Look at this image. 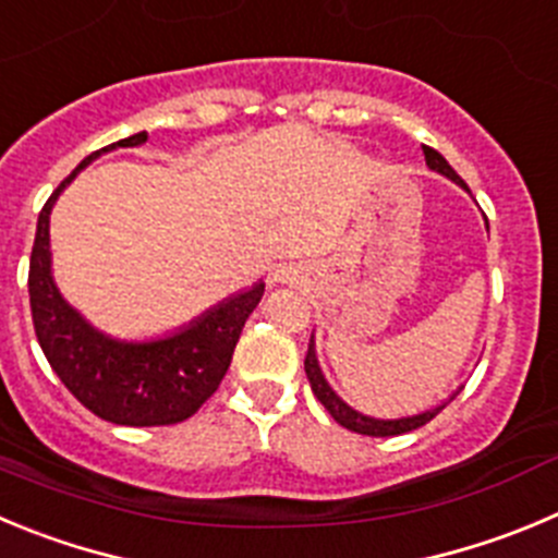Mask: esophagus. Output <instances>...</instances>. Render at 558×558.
Wrapping results in <instances>:
<instances>
[{"label": "esophagus", "instance_id": "1", "mask_svg": "<svg viewBox=\"0 0 558 558\" xmlns=\"http://www.w3.org/2000/svg\"><path fill=\"white\" fill-rule=\"evenodd\" d=\"M275 278H278V280H291V278H289V272H286V269H280V272L275 275Z\"/></svg>", "mask_w": 558, "mask_h": 558}]
</instances>
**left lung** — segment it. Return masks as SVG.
<instances>
[{
	"mask_svg": "<svg viewBox=\"0 0 558 558\" xmlns=\"http://www.w3.org/2000/svg\"><path fill=\"white\" fill-rule=\"evenodd\" d=\"M424 159H426V165H429L432 170H437V173H444L446 179H451V181H457V184L465 186V181H462L460 175H457V170L451 168L449 161H446L444 156L437 154L435 148H429V145H424ZM305 374H308V383H311V388H314V397L319 399L322 404H325V410L332 415V418L338 421V424L347 426V429H350V432H357V435H372V437H393V435H404V432L418 429V426L429 424V421L435 418V415L440 413V410H444L446 404H449L451 399L457 397V393H454V397H451L446 404H440V408L426 410V413H418V415H408V418H397V421L368 418V415L355 413V410H352L350 404H343L341 399H338L336 393H332V388H330V385H327V379L322 377L319 363H316L314 338H311L308 355H305Z\"/></svg>",
	"mask_w": 558,
	"mask_h": 558,
	"instance_id": "left-lung-1",
	"label": "left lung"
}]
</instances>
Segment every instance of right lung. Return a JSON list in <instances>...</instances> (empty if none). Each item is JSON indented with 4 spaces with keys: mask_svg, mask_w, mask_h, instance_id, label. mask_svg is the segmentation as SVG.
<instances>
[{
    "mask_svg": "<svg viewBox=\"0 0 558 558\" xmlns=\"http://www.w3.org/2000/svg\"><path fill=\"white\" fill-rule=\"evenodd\" d=\"M145 140L148 134L140 132L96 150L51 192L38 217L27 280L35 336L49 366L93 415L121 426H168L195 415L220 388L239 332L264 294V283H255L186 330L148 343L107 338L62 300L51 280L49 253V215L57 195L104 150L134 148Z\"/></svg>",
    "mask_w": 558,
    "mask_h": 558,
    "instance_id": "add662e5",
    "label": "right lung"
}]
</instances>
